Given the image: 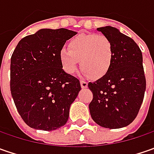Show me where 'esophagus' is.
Returning <instances> with one entry per match:
<instances>
[{"label": "esophagus", "instance_id": "esophagus-1", "mask_svg": "<svg viewBox=\"0 0 154 154\" xmlns=\"http://www.w3.org/2000/svg\"><path fill=\"white\" fill-rule=\"evenodd\" d=\"M80 86L82 88H86L88 86V83L86 82V80H80Z\"/></svg>", "mask_w": 154, "mask_h": 154}]
</instances>
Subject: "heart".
<instances>
[{
  "label": "heart",
  "mask_w": 154,
  "mask_h": 154,
  "mask_svg": "<svg viewBox=\"0 0 154 154\" xmlns=\"http://www.w3.org/2000/svg\"><path fill=\"white\" fill-rule=\"evenodd\" d=\"M113 55V45L109 38L98 34H84L72 39L68 50L62 49L60 62L67 74H74L80 61L85 74L92 79H100L111 67Z\"/></svg>",
  "instance_id": "obj_1"
}]
</instances>
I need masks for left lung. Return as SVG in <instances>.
<instances>
[{
  "label": "left lung",
  "instance_id": "8db88e82",
  "mask_svg": "<svg viewBox=\"0 0 154 154\" xmlns=\"http://www.w3.org/2000/svg\"><path fill=\"white\" fill-rule=\"evenodd\" d=\"M110 39L113 60L108 73L88 87L93 98L89 103L92 120L107 128L128 126L135 119L144 98L146 77L142 53L133 39L112 26L97 29Z\"/></svg>",
  "mask_w": 154,
  "mask_h": 154
}]
</instances>
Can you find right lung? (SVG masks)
Listing matches in <instances>:
<instances>
[{"instance_id":"right-lung-1","label":"right lung","mask_w":154,"mask_h":154,"mask_svg":"<svg viewBox=\"0 0 154 154\" xmlns=\"http://www.w3.org/2000/svg\"><path fill=\"white\" fill-rule=\"evenodd\" d=\"M77 32L41 29L22 38L11 57L10 90L21 118L29 127L55 130L68 122L80 80L62 69L60 52Z\"/></svg>"}]
</instances>
